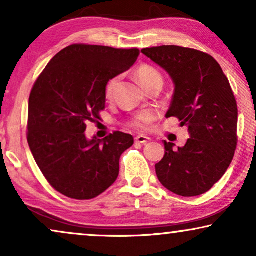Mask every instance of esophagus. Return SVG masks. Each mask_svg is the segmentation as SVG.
Wrapping results in <instances>:
<instances>
[{
	"instance_id": "obj_1",
	"label": "esophagus",
	"mask_w": 256,
	"mask_h": 256,
	"mask_svg": "<svg viewBox=\"0 0 256 256\" xmlns=\"http://www.w3.org/2000/svg\"><path fill=\"white\" fill-rule=\"evenodd\" d=\"M149 141H150V138H146V136H143V135H138L135 138V142L141 143V144H146V143H148Z\"/></svg>"
}]
</instances>
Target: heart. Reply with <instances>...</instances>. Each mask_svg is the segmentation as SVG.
I'll return each instance as SVG.
<instances>
[{
    "label": "heart",
    "mask_w": 256,
    "mask_h": 256,
    "mask_svg": "<svg viewBox=\"0 0 256 256\" xmlns=\"http://www.w3.org/2000/svg\"><path fill=\"white\" fill-rule=\"evenodd\" d=\"M135 76L138 80V82L144 87L146 90H150L155 87H160L162 88L163 86V76L155 66L150 64H141L135 68ZM118 82H120V76H114L108 80L104 85V96L107 99H113V96L116 93ZM157 118V113L154 110H146L138 112L135 114L130 120H129L128 124L132 128L138 129V130H144L149 127V124L154 122Z\"/></svg>",
    "instance_id": "b5f03b06"
}]
</instances>
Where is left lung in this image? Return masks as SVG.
<instances>
[{"mask_svg": "<svg viewBox=\"0 0 256 256\" xmlns=\"http://www.w3.org/2000/svg\"><path fill=\"white\" fill-rule=\"evenodd\" d=\"M141 52L174 80L166 118L188 126L191 138L183 148L164 141L166 155L156 174L168 190L183 197L208 192L224 176L238 144V106L228 79L212 56L176 45Z\"/></svg>", "mask_w": 256, "mask_h": 256, "instance_id": "1", "label": "left lung"}]
</instances>
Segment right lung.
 <instances>
[{"label":"right lung","mask_w":256,"mask_h":256,"mask_svg":"<svg viewBox=\"0 0 256 256\" xmlns=\"http://www.w3.org/2000/svg\"><path fill=\"white\" fill-rule=\"evenodd\" d=\"M138 48L72 44L58 52L34 84L29 96L26 138L42 174L59 194L93 199L114 184L122 152L132 135L114 132L86 138V124L100 120L104 85L130 68Z\"/></svg>","instance_id":"1"}]
</instances>
